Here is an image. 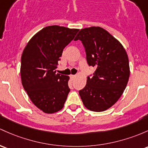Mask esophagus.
Instances as JSON below:
<instances>
[{
	"label": "esophagus",
	"instance_id": "34e87169",
	"mask_svg": "<svg viewBox=\"0 0 148 148\" xmlns=\"http://www.w3.org/2000/svg\"><path fill=\"white\" fill-rule=\"evenodd\" d=\"M69 77H70V79H71V80H73V79H74V78L75 77V75H73V74H71V75L69 76Z\"/></svg>",
	"mask_w": 148,
	"mask_h": 148
}]
</instances>
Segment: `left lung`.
I'll list each match as a JSON object with an SVG mask.
<instances>
[{
  "instance_id": "obj_1",
  "label": "left lung",
  "mask_w": 148,
  "mask_h": 148,
  "mask_svg": "<svg viewBox=\"0 0 148 148\" xmlns=\"http://www.w3.org/2000/svg\"><path fill=\"white\" fill-rule=\"evenodd\" d=\"M74 40L85 48L89 66L95 68L79 91L84 106L94 112L108 110L119 100L129 79V58L122 45L99 27L81 29ZM91 76V77H90Z\"/></svg>"
}]
</instances>
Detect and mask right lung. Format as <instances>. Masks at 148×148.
<instances>
[{
	"label": "right lung",
	"instance_id": "add662e5",
	"mask_svg": "<svg viewBox=\"0 0 148 148\" xmlns=\"http://www.w3.org/2000/svg\"><path fill=\"white\" fill-rule=\"evenodd\" d=\"M79 31L58 25L46 27L31 38L22 53V86L32 103L45 113L62 110L70 91L69 77L56 74V69L63 49Z\"/></svg>",
	"mask_w": 148,
	"mask_h": 148
}]
</instances>
